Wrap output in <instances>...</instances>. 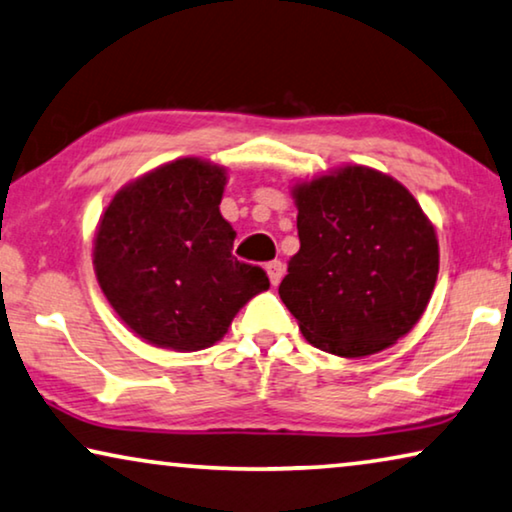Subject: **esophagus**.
Here are the masks:
<instances>
[{"mask_svg":"<svg viewBox=\"0 0 512 512\" xmlns=\"http://www.w3.org/2000/svg\"><path fill=\"white\" fill-rule=\"evenodd\" d=\"M264 269H266V276H269V280H271V285H273V287H276L278 282L282 280V276H285V264L278 262V259H276V262H269V264H266Z\"/></svg>","mask_w":512,"mask_h":512,"instance_id":"esophagus-1","label":"esophagus"}]
</instances>
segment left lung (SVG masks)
Returning a JSON list of instances; mask_svg holds the SVG:
<instances>
[{
    "mask_svg": "<svg viewBox=\"0 0 512 512\" xmlns=\"http://www.w3.org/2000/svg\"><path fill=\"white\" fill-rule=\"evenodd\" d=\"M301 248L278 294L312 347L363 358L423 317L439 241L416 197L391 174L342 165L292 186Z\"/></svg>",
    "mask_w": 512,
    "mask_h": 512,
    "instance_id": "1",
    "label": "left lung"
}]
</instances>
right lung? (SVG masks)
I'll return each instance as SVG.
<instances>
[{
	"mask_svg": "<svg viewBox=\"0 0 512 512\" xmlns=\"http://www.w3.org/2000/svg\"><path fill=\"white\" fill-rule=\"evenodd\" d=\"M227 167L200 156L163 163L121 186L94 234V273L137 338L172 352L223 340L243 305L269 289L259 266L232 255L220 213Z\"/></svg>",
	"mask_w": 512,
	"mask_h": 512,
	"instance_id": "right-lung-1",
	"label": "right lung"
}]
</instances>
